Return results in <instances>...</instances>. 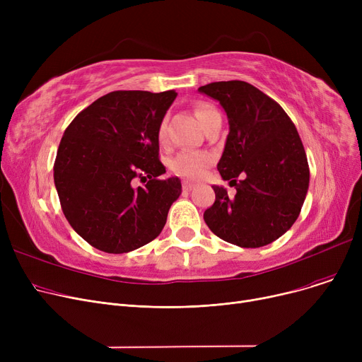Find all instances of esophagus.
<instances>
[{"label":"esophagus","mask_w":362,"mask_h":362,"mask_svg":"<svg viewBox=\"0 0 362 362\" xmlns=\"http://www.w3.org/2000/svg\"><path fill=\"white\" fill-rule=\"evenodd\" d=\"M194 183H191V182H187V180H183V183H182V187H183V191H191V189H194Z\"/></svg>","instance_id":"esophagus-1"}]
</instances>
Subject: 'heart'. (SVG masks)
Returning a JSON list of instances; mask_svg holds the SVG:
<instances>
[{
    "mask_svg": "<svg viewBox=\"0 0 362 362\" xmlns=\"http://www.w3.org/2000/svg\"><path fill=\"white\" fill-rule=\"evenodd\" d=\"M195 114L198 120L201 122V124L204 126V129L210 124L217 116L220 114L208 104H199L195 108ZM157 136H158V142L161 145H167L168 142V132H167V117H164L160 124H158V130H157ZM213 158L210 154L202 151H182L179 152L177 156H175L173 158L170 160L168 167L170 170L173 171L176 176H180L183 179H189V180H195L199 179L205 170L210 167Z\"/></svg>",
    "mask_w": 362,
    "mask_h": 362,
    "instance_id": "obj_1",
    "label": "heart"
}]
</instances>
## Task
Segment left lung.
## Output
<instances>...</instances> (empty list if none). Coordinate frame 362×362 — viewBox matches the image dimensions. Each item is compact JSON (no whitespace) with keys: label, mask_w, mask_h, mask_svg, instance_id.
I'll return each mask as SVG.
<instances>
[{"label":"left lung","mask_w":362,"mask_h":362,"mask_svg":"<svg viewBox=\"0 0 362 362\" xmlns=\"http://www.w3.org/2000/svg\"><path fill=\"white\" fill-rule=\"evenodd\" d=\"M199 92L217 100L229 119L217 170L236 187L229 198L224 187L213 186L216 201L204 220L216 236L240 248L269 245L291 229L308 192L299 133L284 110L248 82H213Z\"/></svg>","instance_id":"8db88e82"}]
</instances>
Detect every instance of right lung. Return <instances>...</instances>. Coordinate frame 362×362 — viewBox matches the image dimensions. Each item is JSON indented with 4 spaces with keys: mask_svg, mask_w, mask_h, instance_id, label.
Masks as SVG:
<instances>
[{
    "mask_svg": "<svg viewBox=\"0 0 362 362\" xmlns=\"http://www.w3.org/2000/svg\"><path fill=\"white\" fill-rule=\"evenodd\" d=\"M175 90H114L64 130L54 163L62 210L81 238L108 254L138 250L163 230L179 177L160 179L157 130ZM146 181L132 187V180Z\"/></svg>",
    "mask_w": 362,
    "mask_h": 362,
    "instance_id": "1",
    "label": "right lung"
}]
</instances>
